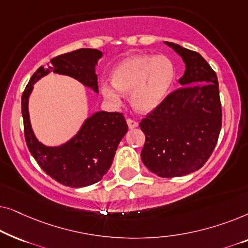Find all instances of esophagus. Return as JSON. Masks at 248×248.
<instances>
[{
  "label": "esophagus",
  "mask_w": 248,
  "mask_h": 248,
  "mask_svg": "<svg viewBox=\"0 0 248 248\" xmlns=\"http://www.w3.org/2000/svg\"><path fill=\"white\" fill-rule=\"evenodd\" d=\"M126 123H127V125H128V128H135V127H138V122H135V121H133V120H131V118H127L126 120Z\"/></svg>",
  "instance_id": "34e87169"
}]
</instances>
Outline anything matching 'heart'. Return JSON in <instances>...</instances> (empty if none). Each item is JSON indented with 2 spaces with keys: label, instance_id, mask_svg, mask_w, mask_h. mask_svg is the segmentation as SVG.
I'll return each instance as SVG.
<instances>
[{
  "label": "heart",
  "instance_id": "b5f03b06",
  "mask_svg": "<svg viewBox=\"0 0 248 248\" xmlns=\"http://www.w3.org/2000/svg\"><path fill=\"white\" fill-rule=\"evenodd\" d=\"M171 60L164 55L140 54L122 61L113 70V82L101 81L103 96L115 105L122 93H131V104L140 113H150L162 104L175 81Z\"/></svg>",
  "mask_w": 248,
  "mask_h": 248
}]
</instances>
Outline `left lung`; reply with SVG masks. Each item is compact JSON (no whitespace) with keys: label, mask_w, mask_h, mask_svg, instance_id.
Returning <instances> with one entry per match:
<instances>
[{"label":"left lung","mask_w":248,"mask_h":248,"mask_svg":"<svg viewBox=\"0 0 248 248\" xmlns=\"http://www.w3.org/2000/svg\"><path fill=\"white\" fill-rule=\"evenodd\" d=\"M183 59L179 89L168 94L140 123L145 135L141 159L160 177H181L199 170L215 150L222 111L218 78L208 62L177 44L165 42Z\"/></svg>","instance_id":"left-lung-1"}]
</instances>
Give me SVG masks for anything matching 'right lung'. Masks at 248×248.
Wrapping results in <instances>:
<instances>
[{"mask_svg": "<svg viewBox=\"0 0 248 248\" xmlns=\"http://www.w3.org/2000/svg\"><path fill=\"white\" fill-rule=\"evenodd\" d=\"M101 57L100 50L81 48L52 59L32 74L22 93L23 126L30 154L47 175L73 188L93 185L104 177L128 130L126 121L121 113L97 111L83 122L69 141L49 147L42 143L33 133L29 117V97L33 84L50 72L73 78L98 93L96 66Z\"/></svg>", "mask_w": 248, "mask_h": 248, "instance_id": "1", "label": "right lung"}]
</instances>
